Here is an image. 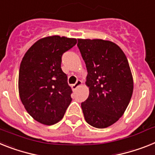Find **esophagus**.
<instances>
[{"mask_svg":"<svg viewBox=\"0 0 155 155\" xmlns=\"http://www.w3.org/2000/svg\"><path fill=\"white\" fill-rule=\"evenodd\" d=\"M82 84H83V82H82L81 80H77V82H76L75 84L71 85V88H72V90H73V91H75V90L77 89L79 87H80Z\"/></svg>","mask_w":155,"mask_h":155,"instance_id":"obj_1","label":"esophagus"}]
</instances>
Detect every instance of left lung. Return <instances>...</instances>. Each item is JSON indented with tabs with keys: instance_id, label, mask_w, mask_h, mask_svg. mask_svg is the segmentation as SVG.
<instances>
[{
	"instance_id": "1",
	"label": "left lung",
	"mask_w": 155,
	"mask_h": 155,
	"mask_svg": "<svg viewBox=\"0 0 155 155\" xmlns=\"http://www.w3.org/2000/svg\"><path fill=\"white\" fill-rule=\"evenodd\" d=\"M86 64L89 96L81 107L85 120L105 128L121 117L133 92V78L125 54L109 40L78 38Z\"/></svg>"
}]
</instances>
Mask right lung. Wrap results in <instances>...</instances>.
Masks as SVG:
<instances>
[{
  "mask_svg": "<svg viewBox=\"0 0 155 155\" xmlns=\"http://www.w3.org/2000/svg\"><path fill=\"white\" fill-rule=\"evenodd\" d=\"M76 38L48 36L38 40L26 52L19 72V94L27 112L45 125L63 118L72 98L61 57L76 44Z\"/></svg>",
  "mask_w": 155,
  "mask_h": 155,
  "instance_id": "add662e5",
  "label": "right lung"
}]
</instances>
